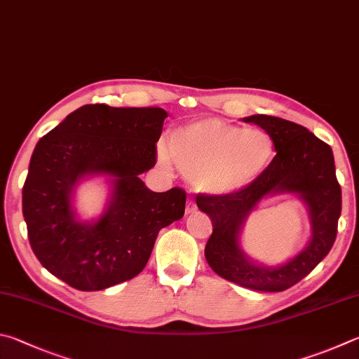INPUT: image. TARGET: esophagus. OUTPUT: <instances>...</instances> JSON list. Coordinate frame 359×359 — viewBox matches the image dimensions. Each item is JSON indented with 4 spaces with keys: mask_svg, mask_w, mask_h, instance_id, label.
I'll list each match as a JSON object with an SVG mask.
<instances>
[{
    "mask_svg": "<svg viewBox=\"0 0 359 359\" xmlns=\"http://www.w3.org/2000/svg\"><path fill=\"white\" fill-rule=\"evenodd\" d=\"M197 211V205L192 198H187L186 202V215H192V212Z\"/></svg>",
    "mask_w": 359,
    "mask_h": 359,
    "instance_id": "obj_1",
    "label": "esophagus"
}]
</instances>
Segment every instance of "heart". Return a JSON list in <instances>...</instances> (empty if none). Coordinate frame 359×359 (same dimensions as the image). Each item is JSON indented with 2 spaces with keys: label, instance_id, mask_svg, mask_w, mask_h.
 Wrapping results in <instances>:
<instances>
[{
  "label": "heart",
  "instance_id": "b5f03b06",
  "mask_svg": "<svg viewBox=\"0 0 359 359\" xmlns=\"http://www.w3.org/2000/svg\"><path fill=\"white\" fill-rule=\"evenodd\" d=\"M273 151L266 132L202 119L175 130L170 151L159 147L157 156L162 165L168 167L172 152L197 191L227 196L252 184L269 165Z\"/></svg>",
  "mask_w": 359,
  "mask_h": 359
}]
</instances>
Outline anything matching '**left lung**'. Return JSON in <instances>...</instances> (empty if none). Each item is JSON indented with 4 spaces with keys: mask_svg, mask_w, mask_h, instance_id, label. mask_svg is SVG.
I'll return each mask as SVG.
<instances>
[{
    "mask_svg": "<svg viewBox=\"0 0 359 359\" xmlns=\"http://www.w3.org/2000/svg\"><path fill=\"white\" fill-rule=\"evenodd\" d=\"M244 123L260 126L274 143L276 156L252 184L227 196H197V206L210 216L212 235L205 257L212 271L257 292H284L306 278L332 248L342 210V192L336 178L330 144L304 126L278 116L252 115ZM276 193H293L306 205L311 221V240L285 264L265 267L242 252L239 233L261 200Z\"/></svg>",
    "mask_w": 359,
    "mask_h": 359,
    "instance_id": "left-lung-1",
    "label": "left lung"
}]
</instances>
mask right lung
<instances>
[{
  "label": "right lung",
  "instance_id": "right-lung-1",
  "mask_svg": "<svg viewBox=\"0 0 359 359\" xmlns=\"http://www.w3.org/2000/svg\"><path fill=\"white\" fill-rule=\"evenodd\" d=\"M168 115L159 107L88 104L37 142L23 186V217L41 265L81 292L104 290L147 266L159 230L184 216L186 192H153L140 175L156 165ZM107 175L111 197L96 222H80L74 187Z\"/></svg>",
  "mask_w": 359,
  "mask_h": 359
}]
</instances>
